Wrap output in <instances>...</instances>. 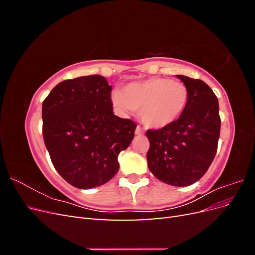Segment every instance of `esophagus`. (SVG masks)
I'll use <instances>...</instances> for the list:
<instances>
[{
    "mask_svg": "<svg viewBox=\"0 0 255 255\" xmlns=\"http://www.w3.org/2000/svg\"><path fill=\"white\" fill-rule=\"evenodd\" d=\"M135 134H136V135H142V134H143V132H142V129H141L140 127H137V128H136Z\"/></svg>",
    "mask_w": 255,
    "mask_h": 255,
    "instance_id": "obj_1",
    "label": "esophagus"
}]
</instances>
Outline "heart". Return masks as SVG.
Listing matches in <instances>:
<instances>
[{
  "label": "heart",
  "mask_w": 255,
  "mask_h": 255,
  "mask_svg": "<svg viewBox=\"0 0 255 255\" xmlns=\"http://www.w3.org/2000/svg\"><path fill=\"white\" fill-rule=\"evenodd\" d=\"M113 105L122 115L139 111L144 127L163 128L181 117L188 103V89L181 82L151 78L130 83L112 96Z\"/></svg>",
  "instance_id": "heart-1"
}]
</instances>
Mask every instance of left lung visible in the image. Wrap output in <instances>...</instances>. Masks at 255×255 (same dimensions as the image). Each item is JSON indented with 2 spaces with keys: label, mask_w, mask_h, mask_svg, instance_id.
I'll return each instance as SVG.
<instances>
[{
  "label": "left lung",
  "mask_w": 255,
  "mask_h": 255,
  "mask_svg": "<svg viewBox=\"0 0 255 255\" xmlns=\"http://www.w3.org/2000/svg\"><path fill=\"white\" fill-rule=\"evenodd\" d=\"M188 89V103L181 117L169 127L148 129V167L154 176L172 186L199 181L210 168L220 136L219 103L201 80L176 75Z\"/></svg>",
  "instance_id": "left-lung-1"
}]
</instances>
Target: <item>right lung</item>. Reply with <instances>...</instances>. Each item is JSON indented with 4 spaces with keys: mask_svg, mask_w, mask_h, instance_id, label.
<instances>
[{
    "mask_svg": "<svg viewBox=\"0 0 255 255\" xmlns=\"http://www.w3.org/2000/svg\"><path fill=\"white\" fill-rule=\"evenodd\" d=\"M112 86L102 75L57 84L42 103V135L56 171L72 186L95 188L119 170L118 155L136 123L114 115Z\"/></svg>",
    "mask_w": 255,
    "mask_h": 255,
    "instance_id": "obj_1",
    "label": "right lung"
}]
</instances>
